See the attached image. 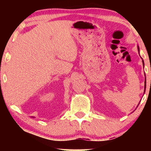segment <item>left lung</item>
<instances>
[{
	"label": "left lung",
	"mask_w": 151,
	"mask_h": 151,
	"mask_svg": "<svg viewBox=\"0 0 151 151\" xmlns=\"http://www.w3.org/2000/svg\"><path fill=\"white\" fill-rule=\"evenodd\" d=\"M137 49H138V51H139V47L137 46ZM142 63H143V66L144 65V60H142ZM144 83H145V85H144V92H145V90H146V80H145V82H144Z\"/></svg>",
	"instance_id": "8db88e82"
}]
</instances>
